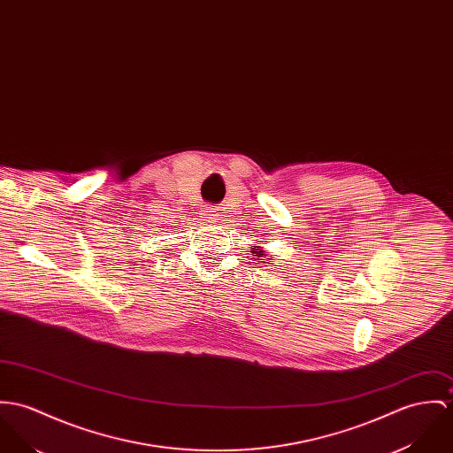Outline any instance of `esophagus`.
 Instances as JSON below:
<instances>
[{"instance_id":"esophagus-1","label":"esophagus","mask_w":453,"mask_h":453,"mask_svg":"<svg viewBox=\"0 0 453 453\" xmlns=\"http://www.w3.org/2000/svg\"><path fill=\"white\" fill-rule=\"evenodd\" d=\"M206 218L209 223H216L221 218V212L218 207H207Z\"/></svg>"}]
</instances>
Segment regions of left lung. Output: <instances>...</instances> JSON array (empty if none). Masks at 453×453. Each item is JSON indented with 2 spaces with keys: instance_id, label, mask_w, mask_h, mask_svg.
<instances>
[{
  "instance_id": "1",
  "label": "left lung",
  "mask_w": 453,
  "mask_h": 453,
  "mask_svg": "<svg viewBox=\"0 0 453 453\" xmlns=\"http://www.w3.org/2000/svg\"><path fill=\"white\" fill-rule=\"evenodd\" d=\"M252 249H254V247H252ZM257 252H261V250H259V249H257Z\"/></svg>"
}]
</instances>
